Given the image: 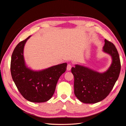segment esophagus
<instances>
[{
	"mask_svg": "<svg viewBox=\"0 0 126 126\" xmlns=\"http://www.w3.org/2000/svg\"><path fill=\"white\" fill-rule=\"evenodd\" d=\"M71 68H72V66H71V64H70V63L68 64V65H67V70L69 71V70H70L71 69Z\"/></svg>",
	"mask_w": 126,
	"mask_h": 126,
	"instance_id": "1",
	"label": "esophagus"
}]
</instances>
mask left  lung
<instances>
[{
	"label": "left lung",
	"instance_id": "obj_1",
	"mask_svg": "<svg viewBox=\"0 0 126 126\" xmlns=\"http://www.w3.org/2000/svg\"><path fill=\"white\" fill-rule=\"evenodd\" d=\"M103 51L110 55L112 59L111 66L104 73L78 64L71 68L74 76L75 94L85 104H94L104 100L108 96L119 77L121 64L115 46L105 39Z\"/></svg>",
	"mask_w": 126,
	"mask_h": 126
}]
</instances>
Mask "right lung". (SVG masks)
Listing matches in <instances>:
<instances>
[{
    "label": "right lung",
    "mask_w": 126,
    "mask_h": 126,
    "mask_svg": "<svg viewBox=\"0 0 126 126\" xmlns=\"http://www.w3.org/2000/svg\"><path fill=\"white\" fill-rule=\"evenodd\" d=\"M30 36L20 41L11 56L10 71L18 90L26 100L44 102L52 97L59 77L66 71L67 63L54 66L41 71H33L25 65L23 51Z\"/></svg>",
    "instance_id": "obj_1"
}]
</instances>
